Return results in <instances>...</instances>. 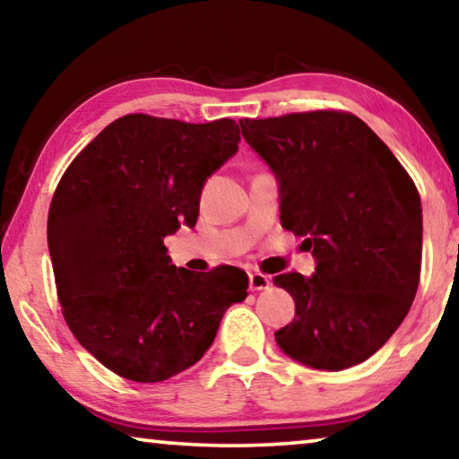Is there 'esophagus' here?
Masks as SVG:
<instances>
[{
  "label": "esophagus",
  "mask_w": 459,
  "mask_h": 459,
  "mask_svg": "<svg viewBox=\"0 0 459 459\" xmlns=\"http://www.w3.org/2000/svg\"><path fill=\"white\" fill-rule=\"evenodd\" d=\"M249 286L253 292H259V290H267L272 286V278L265 273H259V272H253L249 273Z\"/></svg>",
  "instance_id": "esophagus-1"
}]
</instances>
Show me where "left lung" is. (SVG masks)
Wrapping results in <instances>:
<instances>
[{
	"label": "left lung",
	"mask_w": 459,
	"mask_h": 459,
	"mask_svg": "<svg viewBox=\"0 0 459 459\" xmlns=\"http://www.w3.org/2000/svg\"><path fill=\"white\" fill-rule=\"evenodd\" d=\"M272 169L280 222L304 237L315 273L273 278L294 298V321L275 331L302 366L339 372L392 337L419 288L423 208L409 173L372 128L345 112L238 120Z\"/></svg>",
	"instance_id": "left-lung-1"
}]
</instances>
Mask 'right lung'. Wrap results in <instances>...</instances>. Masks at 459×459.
<instances>
[{"label": "right lung", "mask_w": 459, "mask_h": 459, "mask_svg": "<svg viewBox=\"0 0 459 459\" xmlns=\"http://www.w3.org/2000/svg\"><path fill=\"white\" fill-rule=\"evenodd\" d=\"M235 120L128 114L79 152L48 210V253L65 321L87 351L133 382H163L204 358L243 302L238 267H176L163 238L194 229L208 178L238 151Z\"/></svg>", "instance_id": "add662e5"}]
</instances>
